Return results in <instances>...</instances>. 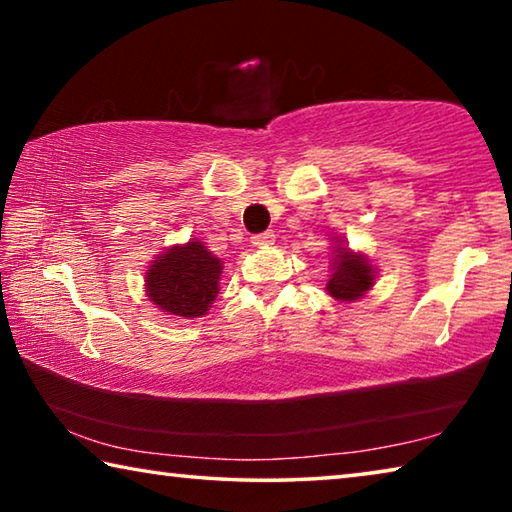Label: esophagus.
Instances as JSON below:
<instances>
[{
	"label": "esophagus",
	"mask_w": 512,
	"mask_h": 512,
	"mask_svg": "<svg viewBox=\"0 0 512 512\" xmlns=\"http://www.w3.org/2000/svg\"><path fill=\"white\" fill-rule=\"evenodd\" d=\"M250 241H253V246H257V248H266V246L273 244L275 235H273V232H259V235H255Z\"/></svg>",
	"instance_id": "1"
}]
</instances>
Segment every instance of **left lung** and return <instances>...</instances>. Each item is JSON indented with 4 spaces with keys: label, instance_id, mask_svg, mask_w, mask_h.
<instances>
[{
    "label": "left lung",
    "instance_id": "1",
    "mask_svg": "<svg viewBox=\"0 0 512 512\" xmlns=\"http://www.w3.org/2000/svg\"><path fill=\"white\" fill-rule=\"evenodd\" d=\"M339 241V239H336ZM375 284V268L363 253H352L348 246H334L332 277L327 282V293L341 302H354L366 296Z\"/></svg>",
    "mask_w": 512,
    "mask_h": 512
}]
</instances>
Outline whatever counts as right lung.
<instances>
[{
	"mask_svg": "<svg viewBox=\"0 0 512 512\" xmlns=\"http://www.w3.org/2000/svg\"><path fill=\"white\" fill-rule=\"evenodd\" d=\"M221 259L201 241L171 246L158 255L146 273V296L162 311L178 318L205 316L219 293Z\"/></svg>",
	"mask_w": 512,
	"mask_h": 512,
	"instance_id": "1",
	"label": "right lung"
}]
</instances>
